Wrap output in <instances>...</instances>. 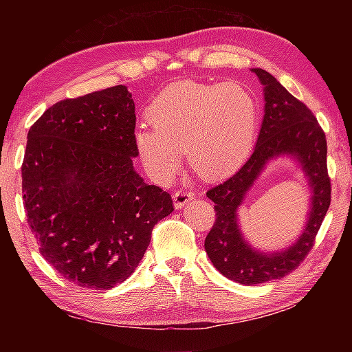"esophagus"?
<instances>
[{
  "label": "esophagus",
  "instance_id": "obj_1",
  "mask_svg": "<svg viewBox=\"0 0 352 352\" xmlns=\"http://www.w3.org/2000/svg\"><path fill=\"white\" fill-rule=\"evenodd\" d=\"M195 194L190 192V190L186 189H178L174 192V205L177 210H182V208L188 204V201L194 200Z\"/></svg>",
  "mask_w": 352,
  "mask_h": 352
}]
</instances>
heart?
I'll use <instances>...</instances> for the list:
<instances>
[{"label":"heart","instance_id":"b5f03b06","mask_svg":"<svg viewBox=\"0 0 352 352\" xmlns=\"http://www.w3.org/2000/svg\"><path fill=\"white\" fill-rule=\"evenodd\" d=\"M148 126L135 130L133 146L147 174L166 182L186 152L189 168L206 180L233 172L252 147L258 127L256 98L237 83L175 82L146 110Z\"/></svg>","mask_w":352,"mask_h":352}]
</instances>
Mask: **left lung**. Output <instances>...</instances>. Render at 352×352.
<instances>
[{"mask_svg": "<svg viewBox=\"0 0 352 352\" xmlns=\"http://www.w3.org/2000/svg\"><path fill=\"white\" fill-rule=\"evenodd\" d=\"M253 73L264 85L265 99V115L256 147L233 177L206 192L216 211V222L205 239L206 254L223 276L245 285L262 284L294 272L312 250L331 205L327 142L317 118L270 73L261 68H254ZM279 153H292L300 160L314 190L313 211L296 244L284 252L264 255L250 249L241 239L235 211L263 164Z\"/></svg>", "mask_w": 352, "mask_h": 352, "instance_id": "obj_1", "label": "left lung"}]
</instances>
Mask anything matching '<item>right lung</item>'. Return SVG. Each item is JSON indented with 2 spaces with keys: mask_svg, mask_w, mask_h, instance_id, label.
Masks as SVG:
<instances>
[{
  "mask_svg": "<svg viewBox=\"0 0 352 352\" xmlns=\"http://www.w3.org/2000/svg\"><path fill=\"white\" fill-rule=\"evenodd\" d=\"M135 102L126 85L50 107L28 133L23 205L40 254L67 281L109 290L132 275L170 194L133 170Z\"/></svg>",
  "mask_w": 352,
  "mask_h": 352,
  "instance_id": "obj_1",
  "label": "right lung"
}]
</instances>
